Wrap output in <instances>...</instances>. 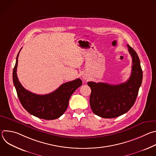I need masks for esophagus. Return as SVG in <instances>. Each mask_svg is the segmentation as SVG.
<instances>
[{
    "label": "esophagus",
    "instance_id": "1",
    "mask_svg": "<svg viewBox=\"0 0 156 156\" xmlns=\"http://www.w3.org/2000/svg\"><path fill=\"white\" fill-rule=\"evenodd\" d=\"M83 79H84V80H86V79H87L86 76H84H84H83Z\"/></svg>",
    "mask_w": 156,
    "mask_h": 156
}]
</instances>
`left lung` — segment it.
<instances>
[{
  "label": "left lung",
  "instance_id": "8db88e82",
  "mask_svg": "<svg viewBox=\"0 0 156 156\" xmlns=\"http://www.w3.org/2000/svg\"><path fill=\"white\" fill-rule=\"evenodd\" d=\"M132 57L131 73L129 79L119 84L88 82L91 93L90 98L91 108L94 114L105 119L119 117L134 105L142 83L143 71L140 58L131 47L127 45Z\"/></svg>",
  "mask_w": 156,
  "mask_h": 156
}]
</instances>
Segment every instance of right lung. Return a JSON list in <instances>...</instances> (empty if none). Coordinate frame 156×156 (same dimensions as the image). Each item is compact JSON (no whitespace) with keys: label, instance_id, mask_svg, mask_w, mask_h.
<instances>
[{"label":"right lung","instance_id":"right-lung-1","mask_svg":"<svg viewBox=\"0 0 156 156\" xmlns=\"http://www.w3.org/2000/svg\"><path fill=\"white\" fill-rule=\"evenodd\" d=\"M20 51L13 70V81L22 106L30 114L39 119L54 120L59 118L67 108L70 98L76 89L81 86L82 81L78 78L65 83L54 92L48 94L33 93L23 87L17 77L16 69Z\"/></svg>","mask_w":156,"mask_h":156}]
</instances>
